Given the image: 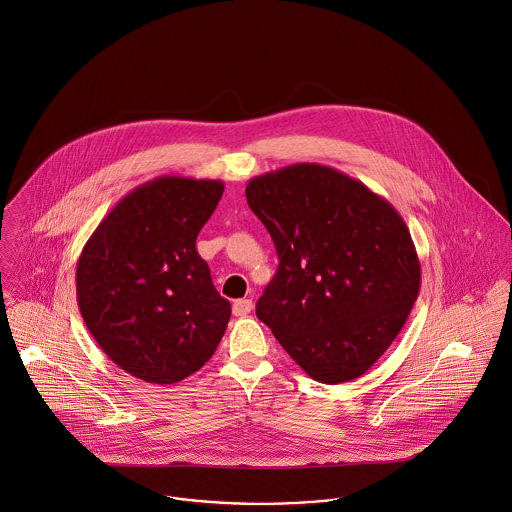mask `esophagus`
Wrapping results in <instances>:
<instances>
[{
	"label": "esophagus",
	"mask_w": 512,
	"mask_h": 512,
	"mask_svg": "<svg viewBox=\"0 0 512 512\" xmlns=\"http://www.w3.org/2000/svg\"><path fill=\"white\" fill-rule=\"evenodd\" d=\"M252 299H236L233 303V313L236 317H246L252 311Z\"/></svg>",
	"instance_id": "esophagus-1"
}]
</instances>
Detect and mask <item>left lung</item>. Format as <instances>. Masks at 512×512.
<instances>
[{
	"label": "left lung",
	"instance_id": "obj_1",
	"mask_svg": "<svg viewBox=\"0 0 512 512\" xmlns=\"http://www.w3.org/2000/svg\"><path fill=\"white\" fill-rule=\"evenodd\" d=\"M246 201L279 258L258 319L315 381L364 375L419 297V256L403 217L362 182L309 162L252 178Z\"/></svg>",
	"mask_w": 512,
	"mask_h": 512
}]
</instances>
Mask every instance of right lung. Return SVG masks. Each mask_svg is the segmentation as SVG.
<instances>
[{
    "instance_id": "1",
    "label": "right lung",
    "mask_w": 512,
    "mask_h": 512,
    "mask_svg": "<svg viewBox=\"0 0 512 512\" xmlns=\"http://www.w3.org/2000/svg\"><path fill=\"white\" fill-rule=\"evenodd\" d=\"M221 180L160 176L127 193L97 225L76 266L84 323L107 358L170 385L215 354L231 319L195 240Z\"/></svg>"
}]
</instances>
